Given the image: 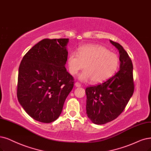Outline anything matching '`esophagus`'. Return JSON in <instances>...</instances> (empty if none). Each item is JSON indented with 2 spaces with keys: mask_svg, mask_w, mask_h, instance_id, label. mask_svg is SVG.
Returning a JSON list of instances; mask_svg holds the SVG:
<instances>
[{
  "mask_svg": "<svg viewBox=\"0 0 151 151\" xmlns=\"http://www.w3.org/2000/svg\"><path fill=\"white\" fill-rule=\"evenodd\" d=\"M75 86L76 87H80L81 85V84L80 83H78V82H76L75 83Z\"/></svg>",
  "mask_w": 151,
  "mask_h": 151,
  "instance_id": "esophagus-1",
  "label": "esophagus"
}]
</instances>
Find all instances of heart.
<instances>
[{
	"mask_svg": "<svg viewBox=\"0 0 151 151\" xmlns=\"http://www.w3.org/2000/svg\"><path fill=\"white\" fill-rule=\"evenodd\" d=\"M119 58L116 54L110 52L104 47L98 45H86L78 49V53L71 52L68 58L69 71L76 75L84 68L80 79L94 83H102L109 80L118 70Z\"/></svg>",
	"mask_w": 151,
	"mask_h": 151,
	"instance_id": "heart-1",
	"label": "heart"
}]
</instances>
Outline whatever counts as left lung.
<instances>
[{"label": "left lung", "instance_id": "1", "mask_svg": "<svg viewBox=\"0 0 151 151\" xmlns=\"http://www.w3.org/2000/svg\"><path fill=\"white\" fill-rule=\"evenodd\" d=\"M119 50L120 69L114 76L101 84L87 87L86 114L96 124L115 119L125 109L134 91L132 61L120 44L110 40Z\"/></svg>", "mask_w": 151, "mask_h": 151}]
</instances>
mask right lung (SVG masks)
I'll list each match as a JSON object with an SVG mask.
<instances>
[{"instance_id":"right-lung-1","label":"right lung","mask_w":151,"mask_h":151,"mask_svg":"<svg viewBox=\"0 0 151 151\" xmlns=\"http://www.w3.org/2000/svg\"><path fill=\"white\" fill-rule=\"evenodd\" d=\"M68 38L39 42L22 58L19 68L17 95L33 119L44 123L57 119L74 78L66 71Z\"/></svg>"}]
</instances>
